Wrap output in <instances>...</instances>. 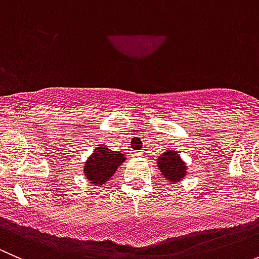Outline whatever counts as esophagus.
I'll list each match as a JSON object with an SVG mask.
<instances>
[{
  "label": "esophagus",
  "mask_w": 259,
  "mask_h": 259,
  "mask_svg": "<svg viewBox=\"0 0 259 259\" xmlns=\"http://www.w3.org/2000/svg\"><path fill=\"white\" fill-rule=\"evenodd\" d=\"M143 154H144V151H143V150H138V151H135L134 155H135V156H142Z\"/></svg>",
  "instance_id": "esophagus-1"
}]
</instances>
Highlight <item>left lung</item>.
<instances>
[{
	"label": "left lung",
	"instance_id": "left-lung-1",
	"mask_svg": "<svg viewBox=\"0 0 259 259\" xmlns=\"http://www.w3.org/2000/svg\"><path fill=\"white\" fill-rule=\"evenodd\" d=\"M158 166L164 178L171 183L179 182L180 179L184 178L185 173H187L185 163L174 150L164 151L163 155L159 158Z\"/></svg>",
	"mask_w": 259,
	"mask_h": 259
}]
</instances>
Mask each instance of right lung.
<instances>
[{
  "label": "right lung",
  "instance_id": "right-lung-1",
  "mask_svg": "<svg viewBox=\"0 0 259 259\" xmlns=\"http://www.w3.org/2000/svg\"><path fill=\"white\" fill-rule=\"evenodd\" d=\"M124 160V154L111 151L104 145H98L93 155L85 163L86 179L96 185H105Z\"/></svg>",
  "mask_w": 259,
  "mask_h": 259
}]
</instances>
